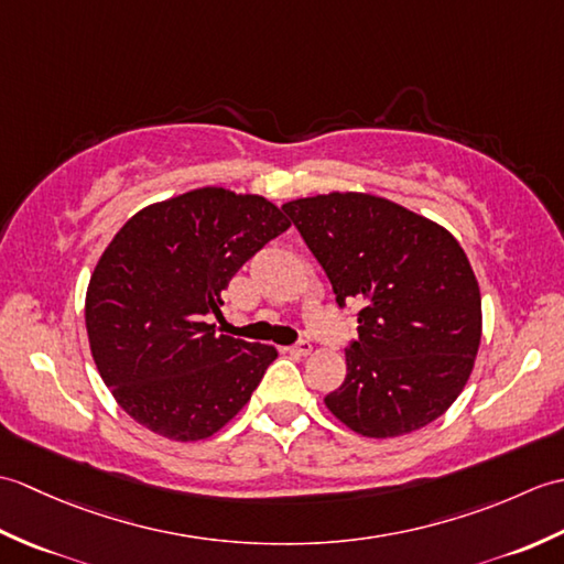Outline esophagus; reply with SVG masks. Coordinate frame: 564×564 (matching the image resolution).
I'll use <instances>...</instances> for the list:
<instances>
[{"mask_svg": "<svg viewBox=\"0 0 564 564\" xmlns=\"http://www.w3.org/2000/svg\"><path fill=\"white\" fill-rule=\"evenodd\" d=\"M283 351L291 354V356H310V354H313V344L301 341V344H295V346H289V349H283Z\"/></svg>", "mask_w": 564, "mask_h": 564, "instance_id": "34e87169", "label": "esophagus"}]
</instances>
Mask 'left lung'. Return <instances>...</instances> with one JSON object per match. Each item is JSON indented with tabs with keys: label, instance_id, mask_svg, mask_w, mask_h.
<instances>
[{
	"label": "left lung",
	"instance_id": "8db88e82",
	"mask_svg": "<svg viewBox=\"0 0 564 564\" xmlns=\"http://www.w3.org/2000/svg\"><path fill=\"white\" fill-rule=\"evenodd\" d=\"M337 303L364 305L346 378L325 398L344 426L398 438L458 400L482 339V297L446 227L400 203L329 191L283 203Z\"/></svg>",
	"mask_w": 564,
	"mask_h": 564
}]
</instances>
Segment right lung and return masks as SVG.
<instances>
[{"label":"right lung","instance_id":"add662e5","mask_svg":"<svg viewBox=\"0 0 564 564\" xmlns=\"http://www.w3.org/2000/svg\"><path fill=\"white\" fill-rule=\"evenodd\" d=\"M291 227L257 194L203 186L150 203L104 249L84 301L89 349L118 406L152 434L203 441L237 416L279 351L215 334L232 275Z\"/></svg>","mask_w":564,"mask_h":564}]
</instances>
